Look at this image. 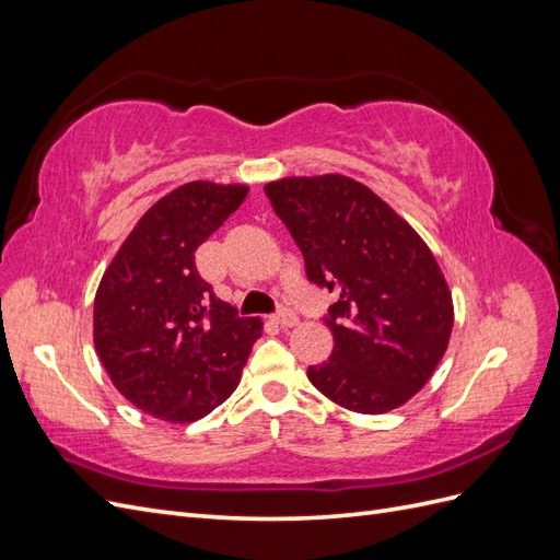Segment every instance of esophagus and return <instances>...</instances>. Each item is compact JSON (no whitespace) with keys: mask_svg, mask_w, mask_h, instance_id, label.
I'll use <instances>...</instances> for the list:
<instances>
[{"mask_svg":"<svg viewBox=\"0 0 560 560\" xmlns=\"http://www.w3.org/2000/svg\"><path fill=\"white\" fill-rule=\"evenodd\" d=\"M276 322L282 327V329H290V327H296L299 325V317L294 311L290 308H282L278 315H276Z\"/></svg>","mask_w":560,"mask_h":560,"instance_id":"1","label":"esophagus"}]
</instances>
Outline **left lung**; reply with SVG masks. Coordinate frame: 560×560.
Returning <instances> with one entry per match:
<instances>
[{
    "instance_id": "8db88e82",
    "label": "left lung",
    "mask_w": 560,
    "mask_h": 560,
    "mask_svg": "<svg viewBox=\"0 0 560 560\" xmlns=\"http://www.w3.org/2000/svg\"><path fill=\"white\" fill-rule=\"evenodd\" d=\"M264 189L303 252L308 280L338 294L327 317L331 358L308 366V381L354 413L409 401L453 331V296L428 243L346 175L284 177Z\"/></svg>"
}]
</instances>
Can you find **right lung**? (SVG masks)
Returning <instances> with one entry per match:
<instances>
[{
	"instance_id": "1",
	"label": "right lung",
	"mask_w": 560,
	"mask_h": 560,
	"mask_svg": "<svg viewBox=\"0 0 560 560\" xmlns=\"http://www.w3.org/2000/svg\"><path fill=\"white\" fill-rule=\"evenodd\" d=\"M247 191L206 179L177 186L140 217L97 284V358L118 393L165 422L224 404L261 336V319L238 317L196 270V249Z\"/></svg>"
}]
</instances>
